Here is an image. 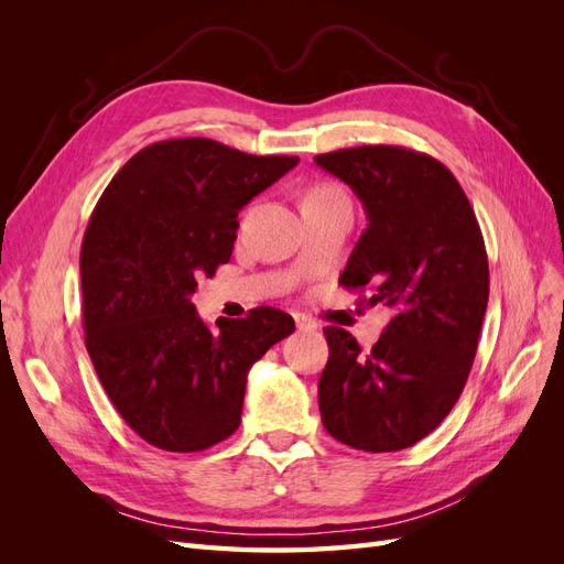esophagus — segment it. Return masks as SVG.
I'll use <instances>...</instances> for the list:
<instances>
[{
	"mask_svg": "<svg viewBox=\"0 0 564 564\" xmlns=\"http://www.w3.org/2000/svg\"><path fill=\"white\" fill-rule=\"evenodd\" d=\"M294 322H296V327H299L301 332H313V329H317V322H315L311 315H305V313H296V315H294Z\"/></svg>",
	"mask_w": 564,
	"mask_h": 564,
	"instance_id": "esophagus-1",
	"label": "esophagus"
}]
</instances>
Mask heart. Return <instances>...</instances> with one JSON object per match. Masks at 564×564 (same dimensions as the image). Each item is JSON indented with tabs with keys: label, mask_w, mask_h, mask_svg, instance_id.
Listing matches in <instances>:
<instances>
[{
	"label": "heart",
	"mask_w": 564,
	"mask_h": 564,
	"mask_svg": "<svg viewBox=\"0 0 564 564\" xmlns=\"http://www.w3.org/2000/svg\"><path fill=\"white\" fill-rule=\"evenodd\" d=\"M336 197H344V193H340L336 185L319 183V185L311 187L308 195H305V202H311V199H336Z\"/></svg>",
	"instance_id": "heart-1"
}]
</instances>
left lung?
<instances>
[{"instance_id": "1", "label": "left lung", "mask_w": 564, "mask_h": 564, "mask_svg": "<svg viewBox=\"0 0 564 564\" xmlns=\"http://www.w3.org/2000/svg\"><path fill=\"white\" fill-rule=\"evenodd\" d=\"M315 162L352 187L369 218L338 284L369 289V303L392 311L369 352L346 329H324L322 423L352 449H406L445 421L468 381L489 299L480 224L454 174L425 152L360 145Z\"/></svg>"}]
</instances>
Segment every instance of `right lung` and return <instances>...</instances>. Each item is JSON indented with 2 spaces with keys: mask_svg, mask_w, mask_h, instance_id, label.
<instances>
[{
  "mask_svg": "<svg viewBox=\"0 0 564 564\" xmlns=\"http://www.w3.org/2000/svg\"><path fill=\"white\" fill-rule=\"evenodd\" d=\"M296 162L172 139L135 152L100 195L79 253L84 344L119 416L152 447L202 452L230 437L251 365L294 332L270 305L214 332L191 296L230 261L240 209Z\"/></svg>",
  "mask_w": 564,
  "mask_h": 564,
  "instance_id": "add662e5",
  "label": "right lung"
}]
</instances>
